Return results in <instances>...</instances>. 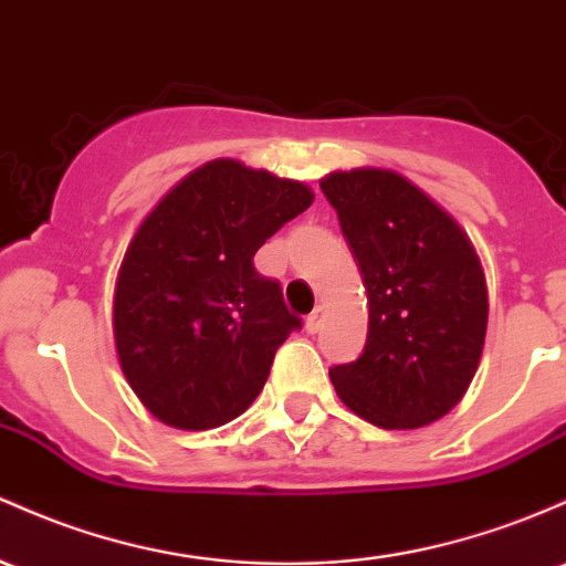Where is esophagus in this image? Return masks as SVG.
<instances>
[{
  "mask_svg": "<svg viewBox=\"0 0 566 566\" xmlns=\"http://www.w3.org/2000/svg\"><path fill=\"white\" fill-rule=\"evenodd\" d=\"M322 322H325V306H316L314 312L306 316V331L308 333H319L322 331Z\"/></svg>",
  "mask_w": 566,
  "mask_h": 566,
  "instance_id": "esophagus-1",
  "label": "esophagus"
}]
</instances>
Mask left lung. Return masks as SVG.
Returning a JSON list of instances; mask_svg holds the SVG:
<instances>
[{
	"label": "left lung",
	"instance_id": "obj_1",
	"mask_svg": "<svg viewBox=\"0 0 566 566\" xmlns=\"http://www.w3.org/2000/svg\"><path fill=\"white\" fill-rule=\"evenodd\" d=\"M319 188L368 293L365 349L331 368L335 392L381 430L430 424L468 392L486 340L489 293L473 241L397 171H333Z\"/></svg>",
	"mask_w": 566,
	"mask_h": 566
}]
</instances>
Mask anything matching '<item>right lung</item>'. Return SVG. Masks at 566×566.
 <instances>
[{
    "instance_id": "1",
    "label": "right lung",
    "mask_w": 566,
    "mask_h": 566,
    "mask_svg": "<svg viewBox=\"0 0 566 566\" xmlns=\"http://www.w3.org/2000/svg\"><path fill=\"white\" fill-rule=\"evenodd\" d=\"M312 203L308 185L217 158L142 220L117 271L112 333L155 419L212 430L252 406L273 354L301 327L252 258Z\"/></svg>"
}]
</instances>
